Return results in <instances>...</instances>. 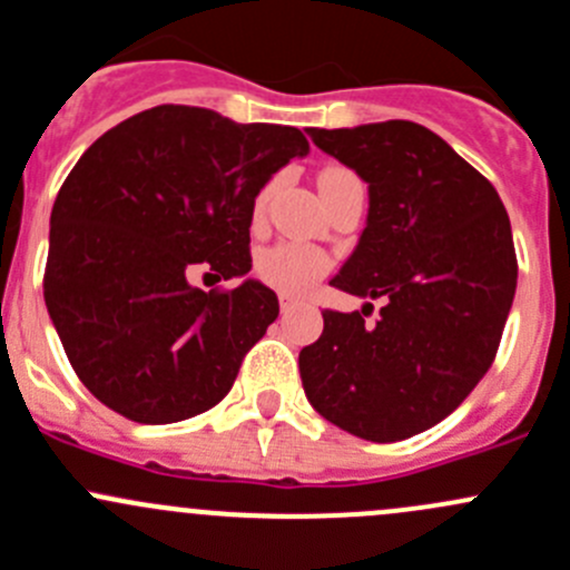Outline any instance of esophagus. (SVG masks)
Segmentation results:
<instances>
[{
	"instance_id": "obj_1",
	"label": "esophagus",
	"mask_w": 570,
	"mask_h": 570,
	"mask_svg": "<svg viewBox=\"0 0 570 570\" xmlns=\"http://www.w3.org/2000/svg\"><path fill=\"white\" fill-rule=\"evenodd\" d=\"M295 306H297V303H295V301H292V297L281 295V312H284V314H289V312H292V308H295Z\"/></svg>"
}]
</instances>
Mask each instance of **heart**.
Listing matches in <instances>:
<instances>
[{
  "label": "heart",
  "instance_id": "b5f03b06",
  "mask_svg": "<svg viewBox=\"0 0 570 570\" xmlns=\"http://www.w3.org/2000/svg\"><path fill=\"white\" fill-rule=\"evenodd\" d=\"M347 174L350 170L344 168H325L320 174V187H325L327 181ZM269 193H273V187H264L258 193L256 204H253V220L256 223L264 217ZM327 273H331V256L303 243H281L275 248L264 250L262 258H258V275L273 289H278L281 295H303V292L312 289L322 275Z\"/></svg>",
  "mask_w": 570,
  "mask_h": 570
}]
</instances>
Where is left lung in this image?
<instances>
[{
    "instance_id": "left-lung-1",
    "label": "left lung",
    "mask_w": 570,
    "mask_h": 570,
    "mask_svg": "<svg viewBox=\"0 0 570 570\" xmlns=\"http://www.w3.org/2000/svg\"><path fill=\"white\" fill-rule=\"evenodd\" d=\"M370 184V215L331 286L381 317L325 308L301 350L308 402L336 428L392 444L450 416L497 358L519 262L502 198L439 135L411 120L308 129Z\"/></svg>"
}]
</instances>
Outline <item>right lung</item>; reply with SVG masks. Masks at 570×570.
I'll return each mask as SVG.
<instances>
[{
    "instance_id": "1",
    "label": "right lung",
    "mask_w": 570,
    "mask_h": 570,
    "mask_svg": "<svg viewBox=\"0 0 570 570\" xmlns=\"http://www.w3.org/2000/svg\"><path fill=\"white\" fill-rule=\"evenodd\" d=\"M306 154L295 126L159 105L79 157L51 209L43 297L96 400L131 422L170 424L232 392L278 297L253 278L204 292L187 273H248L258 189Z\"/></svg>"
}]
</instances>
